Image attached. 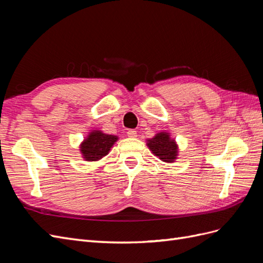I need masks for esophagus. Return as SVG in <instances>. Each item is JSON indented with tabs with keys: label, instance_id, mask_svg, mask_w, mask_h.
Listing matches in <instances>:
<instances>
[{
	"label": "esophagus",
	"instance_id": "1",
	"mask_svg": "<svg viewBox=\"0 0 263 263\" xmlns=\"http://www.w3.org/2000/svg\"><path fill=\"white\" fill-rule=\"evenodd\" d=\"M127 136L130 138H136L137 137V132L135 129H128L127 130Z\"/></svg>",
	"mask_w": 263,
	"mask_h": 263
}]
</instances>
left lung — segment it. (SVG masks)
<instances>
[{
    "mask_svg": "<svg viewBox=\"0 0 263 263\" xmlns=\"http://www.w3.org/2000/svg\"><path fill=\"white\" fill-rule=\"evenodd\" d=\"M148 147L164 162H172L177 157L178 148L166 133H159L153 139L148 140Z\"/></svg>",
    "mask_w": 263,
    "mask_h": 263,
    "instance_id": "obj_1",
    "label": "left lung"
}]
</instances>
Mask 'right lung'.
Instances as JSON below:
<instances>
[{
  "instance_id": "right-lung-1",
  "label": "right lung",
  "mask_w": 263,
  "mask_h": 263,
  "mask_svg": "<svg viewBox=\"0 0 263 263\" xmlns=\"http://www.w3.org/2000/svg\"><path fill=\"white\" fill-rule=\"evenodd\" d=\"M117 140L113 135L103 134L102 132H92L81 146V151L86 161H97L108 154V151Z\"/></svg>"
}]
</instances>
